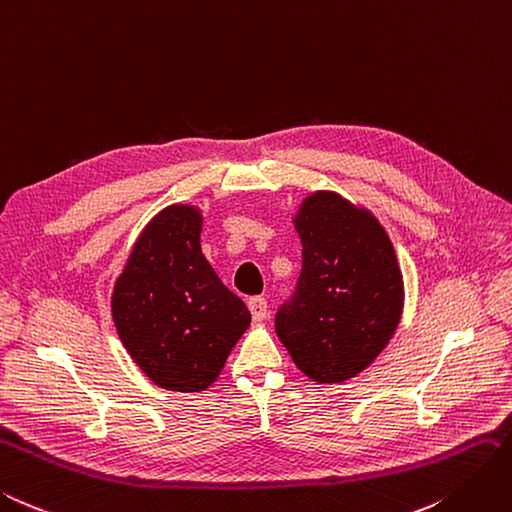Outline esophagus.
<instances>
[{"label": "esophagus", "instance_id": "34e87169", "mask_svg": "<svg viewBox=\"0 0 512 512\" xmlns=\"http://www.w3.org/2000/svg\"><path fill=\"white\" fill-rule=\"evenodd\" d=\"M247 308H250L254 321H265L267 319V301L262 297H252L250 301H247Z\"/></svg>", "mask_w": 512, "mask_h": 512}]
</instances>
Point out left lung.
Masks as SVG:
<instances>
[{
	"instance_id": "left-lung-1",
	"label": "left lung",
	"mask_w": 512,
	"mask_h": 512,
	"mask_svg": "<svg viewBox=\"0 0 512 512\" xmlns=\"http://www.w3.org/2000/svg\"><path fill=\"white\" fill-rule=\"evenodd\" d=\"M301 239L295 297L275 334L316 383H344L388 347L405 306L394 245L379 219L336 191H314L293 215Z\"/></svg>"
}]
</instances>
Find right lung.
<instances>
[{
    "label": "right lung",
    "mask_w": 512,
    "mask_h": 512,
    "mask_svg": "<svg viewBox=\"0 0 512 512\" xmlns=\"http://www.w3.org/2000/svg\"><path fill=\"white\" fill-rule=\"evenodd\" d=\"M200 232L198 206H165L140 232L112 293L124 349L170 392L213 385L252 321L204 258Z\"/></svg>",
    "instance_id": "right-lung-1"
}]
</instances>
